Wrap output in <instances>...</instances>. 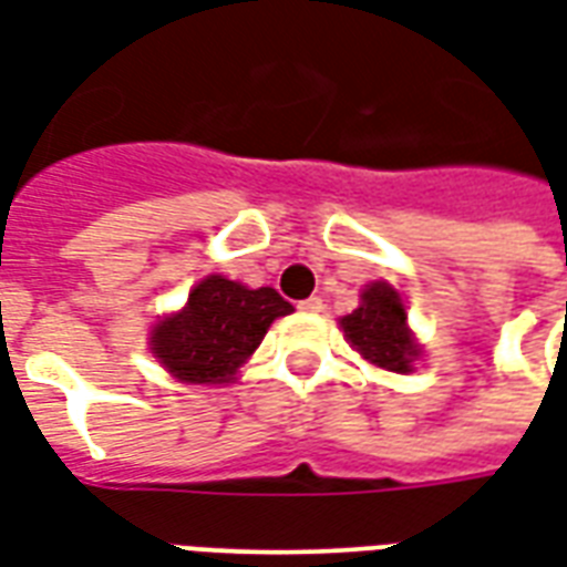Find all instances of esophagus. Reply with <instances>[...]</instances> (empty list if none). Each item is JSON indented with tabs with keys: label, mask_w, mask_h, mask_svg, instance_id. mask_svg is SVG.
<instances>
[{
	"label": "esophagus",
	"mask_w": 567,
	"mask_h": 567,
	"mask_svg": "<svg viewBox=\"0 0 567 567\" xmlns=\"http://www.w3.org/2000/svg\"><path fill=\"white\" fill-rule=\"evenodd\" d=\"M297 307L303 309V312H321V309H324V303H321V297H307V300H300Z\"/></svg>",
	"instance_id": "esophagus-1"
}]
</instances>
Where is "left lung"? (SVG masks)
<instances>
[{"label": "left lung", "instance_id": "1", "mask_svg": "<svg viewBox=\"0 0 567 567\" xmlns=\"http://www.w3.org/2000/svg\"><path fill=\"white\" fill-rule=\"evenodd\" d=\"M346 340L355 346L370 364L394 373L413 370L419 355L413 337L406 331V312L392 285L373 282L361 295V307L340 319Z\"/></svg>", "mask_w": 567, "mask_h": 567}]
</instances>
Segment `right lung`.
<instances>
[{"label":"right lung","instance_id":"1","mask_svg":"<svg viewBox=\"0 0 567 567\" xmlns=\"http://www.w3.org/2000/svg\"><path fill=\"white\" fill-rule=\"evenodd\" d=\"M291 303L272 288H246L209 276L190 291L187 307L151 333V349L173 377L185 382H227L264 333Z\"/></svg>","mask_w":567,"mask_h":567}]
</instances>
